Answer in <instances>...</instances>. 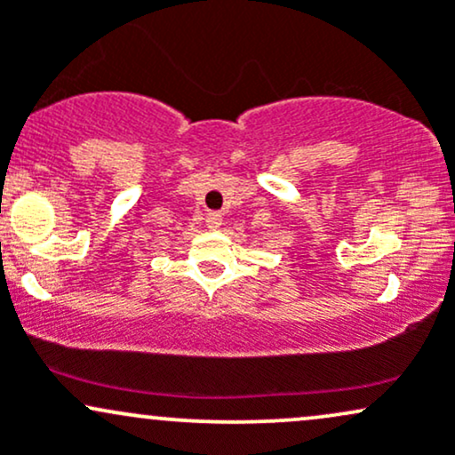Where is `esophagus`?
<instances>
[{"label":"esophagus","mask_w":455,"mask_h":455,"mask_svg":"<svg viewBox=\"0 0 455 455\" xmlns=\"http://www.w3.org/2000/svg\"><path fill=\"white\" fill-rule=\"evenodd\" d=\"M205 224H207V228H210V231H218V228L222 227V213L210 212V213H207V218H205Z\"/></svg>","instance_id":"obj_1"}]
</instances>
